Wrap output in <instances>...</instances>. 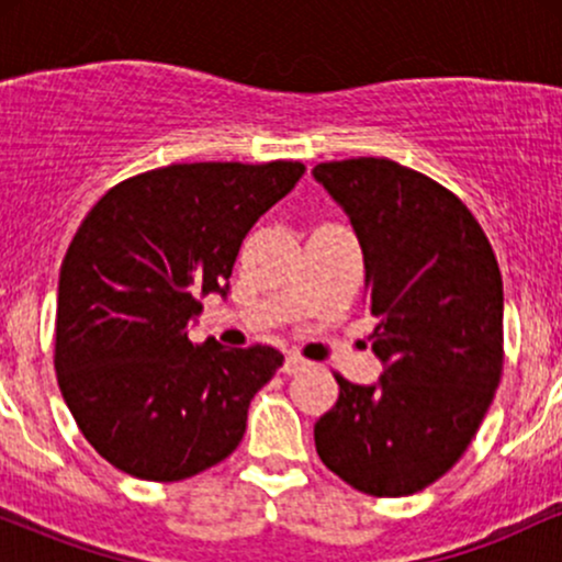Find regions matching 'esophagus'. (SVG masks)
<instances>
[{
  "label": "esophagus",
  "instance_id": "1",
  "mask_svg": "<svg viewBox=\"0 0 562 562\" xmlns=\"http://www.w3.org/2000/svg\"><path fill=\"white\" fill-rule=\"evenodd\" d=\"M308 367V362L306 359H301V357H295V353H290V357L285 359V364H282V372H285V375H299V372H303Z\"/></svg>",
  "mask_w": 562,
  "mask_h": 562
}]
</instances>
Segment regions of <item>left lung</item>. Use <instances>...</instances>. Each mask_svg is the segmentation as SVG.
<instances>
[{
	"label": "left lung",
	"mask_w": 562,
	"mask_h": 562,
	"mask_svg": "<svg viewBox=\"0 0 562 562\" xmlns=\"http://www.w3.org/2000/svg\"><path fill=\"white\" fill-rule=\"evenodd\" d=\"M351 218L378 319L375 385H340L314 425L319 460L357 492H423L465 454L502 378L499 263L454 192L389 158L314 166Z\"/></svg>",
	"instance_id": "left-lung-1"
}]
</instances>
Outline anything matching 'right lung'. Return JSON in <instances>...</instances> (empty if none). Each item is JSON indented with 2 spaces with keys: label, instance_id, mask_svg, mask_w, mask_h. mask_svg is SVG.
<instances>
[{
  "label": "right lung",
  "instance_id": "obj_1",
  "mask_svg": "<svg viewBox=\"0 0 562 562\" xmlns=\"http://www.w3.org/2000/svg\"><path fill=\"white\" fill-rule=\"evenodd\" d=\"M306 166L171 164L115 184L60 267L55 372L76 425L142 481L203 473L243 441L250 398L282 353L195 346L200 299L227 295L237 250Z\"/></svg>",
  "mask_w": 562,
  "mask_h": 562
}]
</instances>
